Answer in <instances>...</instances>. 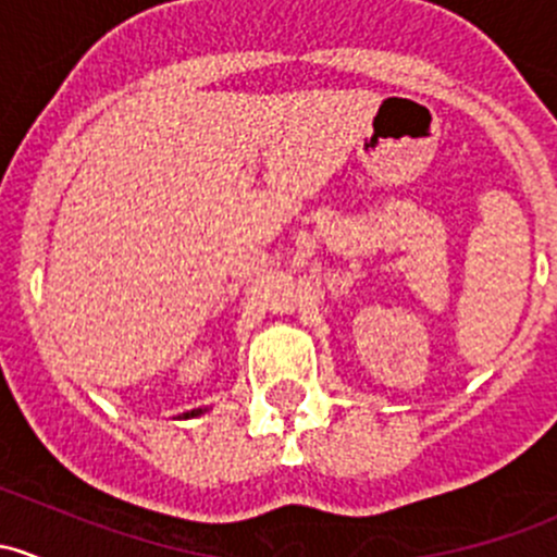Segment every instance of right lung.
Returning <instances> with one entry per match:
<instances>
[{
	"label": "right lung",
	"instance_id": "obj_1",
	"mask_svg": "<svg viewBox=\"0 0 557 557\" xmlns=\"http://www.w3.org/2000/svg\"><path fill=\"white\" fill-rule=\"evenodd\" d=\"M196 414H201V409H190V412H185L183 418H196Z\"/></svg>",
	"mask_w": 557,
	"mask_h": 557
}]
</instances>
